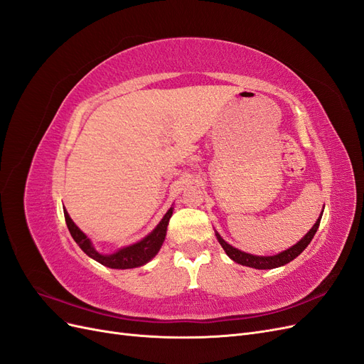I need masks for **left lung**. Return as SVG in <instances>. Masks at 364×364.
<instances>
[{
  "label": "left lung",
  "mask_w": 364,
  "mask_h": 364,
  "mask_svg": "<svg viewBox=\"0 0 364 364\" xmlns=\"http://www.w3.org/2000/svg\"><path fill=\"white\" fill-rule=\"evenodd\" d=\"M321 218H322V215L317 218V222L314 223V226L310 230H308L306 235L301 241H297V243L294 246H291L290 249L284 250V252L278 253V255H273V257L250 255V253L241 252V250L232 247L230 245H228L226 241L222 237H220V234L215 232V235H217L218 243L222 245V247L225 249V252L228 253V257L230 259H234L235 262L241 264V266H247V267L258 269V270H269V269H277V267L285 266V264H289L296 257H299L301 253L305 250V247L311 243V240H313L314 234L317 232V229H318V225H321Z\"/></svg>",
  "instance_id": "1"
}]
</instances>
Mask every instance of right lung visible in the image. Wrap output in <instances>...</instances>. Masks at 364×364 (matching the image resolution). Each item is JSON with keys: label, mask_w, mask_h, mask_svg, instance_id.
I'll return each mask as SVG.
<instances>
[{"label": "right lung", "mask_w": 364, "mask_h": 364, "mask_svg": "<svg viewBox=\"0 0 364 364\" xmlns=\"http://www.w3.org/2000/svg\"><path fill=\"white\" fill-rule=\"evenodd\" d=\"M63 214H65V222H67L71 237L87 257H91L92 259L111 269H134V267L144 266L146 262H149L159 252L165 240V234H167V226L173 214V208L168 209L167 214H165L164 218L159 222V225L153 229V232H150L147 237L138 241V243L119 249L118 252L111 253V255H103V253L97 252L91 243V240L75 226L70 214L67 213V209H63Z\"/></svg>", "instance_id": "add662e5"}]
</instances>
